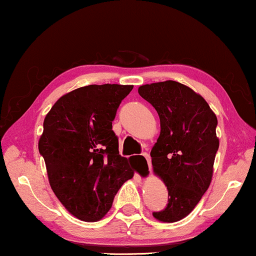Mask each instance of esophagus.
<instances>
[{
    "instance_id": "34e87169",
    "label": "esophagus",
    "mask_w": 256,
    "mask_h": 256,
    "mask_svg": "<svg viewBox=\"0 0 256 256\" xmlns=\"http://www.w3.org/2000/svg\"><path fill=\"white\" fill-rule=\"evenodd\" d=\"M143 157H144L146 158V163H148V168H149V171L150 172H152V158H150V156L148 155V154L146 152H144L143 154Z\"/></svg>"
}]
</instances>
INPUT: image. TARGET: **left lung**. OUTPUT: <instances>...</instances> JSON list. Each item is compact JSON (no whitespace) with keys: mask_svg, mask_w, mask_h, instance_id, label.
<instances>
[{"mask_svg":"<svg viewBox=\"0 0 256 256\" xmlns=\"http://www.w3.org/2000/svg\"><path fill=\"white\" fill-rule=\"evenodd\" d=\"M138 94L158 113L160 134L150 156L169 194L166 208L152 216L163 222H180L211 184L218 120L200 94L174 80L142 85Z\"/></svg>","mask_w":256,"mask_h":256,"instance_id":"obj_1","label":"left lung"}]
</instances>
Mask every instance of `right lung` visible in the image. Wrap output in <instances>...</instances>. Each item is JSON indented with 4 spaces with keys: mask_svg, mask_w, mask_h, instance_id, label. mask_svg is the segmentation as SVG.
Segmentation results:
<instances>
[{
    "mask_svg": "<svg viewBox=\"0 0 256 256\" xmlns=\"http://www.w3.org/2000/svg\"><path fill=\"white\" fill-rule=\"evenodd\" d=\"M132 85H88L59 98L44 118L38 149L48 183L62 206L82 222H98L138 171L118 155L112 130Z\"/></svg>",
    "mask_w": 256,
    "mask_h": 256,
    "instance_id": "right-lung-1",
    "label": "right lung"
}]
</instances>
